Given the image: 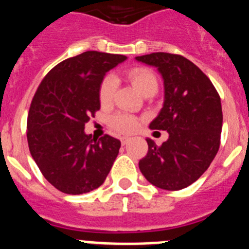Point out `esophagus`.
I'll return each instance as SVG.
<instances>
[{
    "label": "esophagus",
    "mask_w": 249,
    "mask_h": 249,
    "mask_svg": "<svg viewBox=\"0 0 249 249\" xmlns=\"http://www.w3.org/2000/svg\"><path fill=\"white\" fill-rule=\"evenodd\" d=\"M129 140H130V138L123 137V138H122V144H123V145H125V144H127V142H129Z\"/></svg>",
    "instance_id": "34e87169"
}]
</instances>
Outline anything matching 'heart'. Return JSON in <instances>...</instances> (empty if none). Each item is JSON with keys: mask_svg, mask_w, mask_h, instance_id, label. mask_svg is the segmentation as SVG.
I'll list each match as a JSON object with an SVG mask.
<instances>
[{"mask_svg": "<svg viewBox=\"0 0 249 249\" xmlns=\"http://www.w3.org/2000/svg\"><path fill=\"white\" fill-rule=\"evenodd\" d=\"M126 76L133 86L137 89L140 94H145L149 90H155L158 89V79L155 73L148 68H134L126 72ZM116 89V80L112 76H107L101 81L100 88H99V100L103 107H107L111 104L114 99ZM110 126L116 130L118 133L127 134L133 133L139 126V119L137 116L124 114V112H118L114 114L109 119Z\"/></svg>", "mask_w": 249, "mask_h": 249, "instance_id": "b5f03b06", "label": "heart"}]
</instances>
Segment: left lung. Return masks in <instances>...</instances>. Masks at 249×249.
Here are the masks:
<instances>
[{"label":"left lung","mask_w":249,"mask_h":249,"mask_svg":"<svg viewBox=\"0 0 249 249\" xmlns=\"http://www.w3.org/2000/svg\"><path fill=\"white\" fill-rule=\"evenodd\" d=\"M135 59L158 68L164 80V104L149 127L166 130L160 146L151 139L139 161L146 180L165 190L188 187L217 155L223 123L217 90L208 76L184 56L153 53Z\"/></svg>","instance_id":"8db88e82"}]
</instances>
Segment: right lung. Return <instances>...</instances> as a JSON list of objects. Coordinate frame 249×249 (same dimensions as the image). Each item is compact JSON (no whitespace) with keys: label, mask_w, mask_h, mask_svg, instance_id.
Here are the masks:
<instances>
[{"label":"right lung","mask_w":249,"mask_h":249,"mask_svg":"<svg viewBox=\"0 0 249 249\" xmlns=\"http://www.w3.org/2000/svg\"><path fill=\"white\" fill-rule=\"evenodd\" d=\"M124 55L86 51L57 64L38 85L27 116L29 149L42 176L66 194L89 193L103 184L122 142L85 134L100 109L104 76Z\"/></svg>","instance_id":"right-lung-1"}]
</instances>
